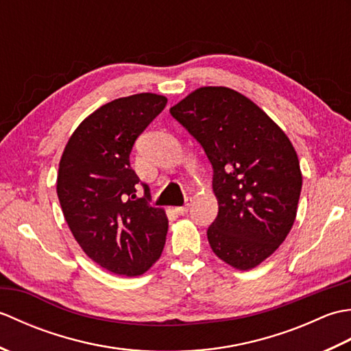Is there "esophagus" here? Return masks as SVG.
<instances>
[{"label": "esophagus", "instance_id": "esophagus-1", "mask_svg": "<svg viewBox=\"0 0 351 351\" xmlns=\"http://www.w3.org/2000/svg\"><path fill=\"white\" fill-rule=\"evenodd\" d=\"M190 206H191V199H187V200H185V204H184L182 206H175V211H176L178 214L184 215V214H187V211L190 210Z\"/></svg>", "mask_w": 351, "mask_h": 351}]
</instances>
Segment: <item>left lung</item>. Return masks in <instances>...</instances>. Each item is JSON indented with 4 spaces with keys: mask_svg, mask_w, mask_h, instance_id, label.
Instances as JSON below:
<instances>
[{
    "mask_svg": "<svg viewBox=\"0 0 351 351\" xmlns=\"http://www.w3.org/2000/svg\"><path fill=\"white\" fill-rule=\"evenodd\" d=\"M213 166L219 214L208 241L223 263L252 270L279 249L297 215L299 156L280 126L247 96L199 87L170 108Z\"/></svg>",
    "mask_w": 351,
    "mask_h": 351,
    "instance_id": "left-lung-1",
    "label": "left lung"
}]
</instances>
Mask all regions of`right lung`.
Listing matches in <instances>:
<instances>
[{"instance_id": "1", "label": "right lung", "mask_w": 351, "mask_h": 351, "mask_svg": "<svg viewBox=\"0 0 351 351\" xmlns=\"http://www.w3.org/2000/svg\"><path fill=\"white\" fill-rule=\"evenodd\" d=\"M166 104L162 95L137 93L99 107L72 132L58 164L57 196L73 238L119 276L146 273L166 244V211L137 199L130 164L134 141Z\"/></svg>"}]
</instances>
